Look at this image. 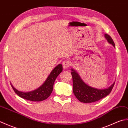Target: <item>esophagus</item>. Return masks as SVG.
<instances>
[{
	"label": "esophagus",
	"instance_id": "obj_1",
	"mask_svg": "<svg viewBox=\"0 0 128 128\" xmlns=\"http://www.w3.org/2000/svg\"><path fill=\"white\" fill-rule=\"evenodd\" d=\"M70 66V63L69 60H64L62 62V66H63L64 68L66 69H68V68H69V66Z\"/></svg>",
	"mask_w": 128,
	"mask_h": 128
}]
</instances>
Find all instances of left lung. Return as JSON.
<instances>
[{
    "instance_id": "obj_1",
    "label": "left lung",
    "mask_w": 128,
    "mask_h": 128,
    "mask_svg": "<svg viewBox=\"0 0 128 128\" xmlns=\"http://www.w3.org/2000/svg\"><path fill=\"white\" fill-rule=\"evenodd\" d=\"M105 37L108 42L115 47V44L110 35L105 34ZM71 74L72 78L73 92L75 97L83 103H92L101 100L109 94L114 85V82L110 88L100 90L92 88L87 85L81 79L79 75L75 70L72 69Z\"/></svg>"
}]
</instances>
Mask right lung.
Listing matches in <instances>:
<instances>
[{"label":"right lung","mask_w":128,"mask_h":128,"mask_svg":"<svg viewBox=\"0 0 128 128\" xmlns=\"http://www.w3.org/2000/svg\"><path fill=\"white\" fill-rule=\"evenodd\" d=\"M62 70V64H59L54 68L50 75L48 76L47 80L43 85L38 88L29 92H22L18 91L12 85V88L15 93L18 96L27 100L31 101L39 102L45 100L50 96L53 91L54 82L56 77L60 74Z\"/></svg>","instance_id":"obj_1"}]
</instances>
